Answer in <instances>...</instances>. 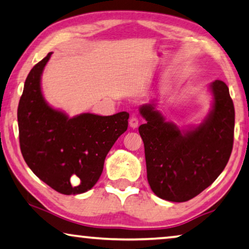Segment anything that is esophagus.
Wrapping results in <instances>:
<instances>
[{"label":"esophagus","mask_w":249,"mask_h":249,"mask_svg":"<svg viewBox=\"0 0 249 249\" xmlns=\"http://www.w3.org/2000/svg\"><path fill=\"white\" fill-rule=\"evenodd\" d=\"M129 126H131L132 128H136L137 126H139V118L133 116L131 120H129Z\"/></svg>","instance_id":"obj_1"}]
</instances>
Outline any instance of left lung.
Segmentation results:
<instances>
[{"mask_svg": "<svg viewBox=\"0 0 249 249\" xmlns=\"http://www.w3.org/2000/svg\"><path fill=\"white\" fill-rule=\"evenodd\" d=\"M213 108L202 123L180 129L166 122L155 104L140 107L139 127L145 150L147 181L159 198L188 201L213 182L231 158L235 108L224 81L210 84Z\"/></svg>", "mask_w": 249, "mask_h": 249, "instance_id": "obj_1", "label": "left lung"}]
</instances>
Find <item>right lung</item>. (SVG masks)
Instances as JSON below:
<instances>
[{
    "mask_svg": "<svg viewBox=\"0 0 249 249\" xmlns=\"http://www.w3.org/2000/svg\"><path fill=\"white\" fill-rule=\"evenodd\" d=\"M51 54L25 79L18 107L21 153L32 172L53 190L79 195L98 181L107 153L127 129L129 114L84 113L70 118L53 108L41 90V75Z\"/></svg>",
    "mask_w": 249,
    "mask_h": 249,
    "instance_id": "add662e5",
    "label": "right lung"
}]
</instances>
